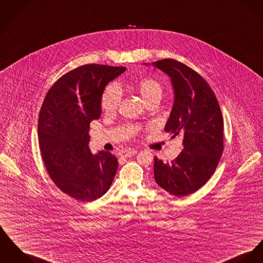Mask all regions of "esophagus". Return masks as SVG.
<instances>
[{"label":"esophagus","instance_id":"obj_1","mask_svg":"<svg viewBox=\"0 0 263 263\" xmlns=\"http://www.w3.org/2000/svg\"><path fill=\"white\" fill-rule=\"evenodd\" d=\"M138 152L137 151H135V149H129V151H122L121 153H120V156L122 157V158H130V157H133L134 155H136Z\"/></svg>","mask_w":263,"mask_h":263}]
</instances>
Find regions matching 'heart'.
Here are the masks:
<instances>
[{"label":"heart","instance_id":"obj_1","mask_svg":"<svg viewBox=\"0 0 263 263\" xmlns=\"http://www.w3.org/2000/svg\"><path fill=\"white\" fill-rule=\"evenodd\" d=\"M138 90L146 104L159 101L162 98V87L155 79H143L138 84ZM123 101V91L118 83L106 86L102 95V107L106 112L116 111Z\"/></svg>","mask_w":263,"mask_h":263}]
</instances>
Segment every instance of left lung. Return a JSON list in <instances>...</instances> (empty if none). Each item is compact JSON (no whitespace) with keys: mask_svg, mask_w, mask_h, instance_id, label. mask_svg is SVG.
Returning <instances> with one entry per match:
<instances>
[{"mask_svg":"<svg viewBox=\"0 0 263 263\" xmlns=\"http://www.w3.org/2000/svg\"><path fill=\"white\" fill-rule=\"evenodd\" d=\"M152 65L171 78L175 100L164 130L173 138L180 136L183 144L172 162L155 158V179L181 197L198 191L213 175L223 152V119L213 90L195 70L173 59Z\"/></svg>","mask_w":263,"mask_h":263,"instance_id":"8db88e82","label":"left lung"}]
</instances>
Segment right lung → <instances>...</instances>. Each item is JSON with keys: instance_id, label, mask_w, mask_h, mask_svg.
<instances>
[{"instance_id": "add662e5", "label": "right lung", "mask_w": 263, "mask_h": 263, "mask_svg": "<svg viewBox=\"0 0 263 263\" xmlns=\"http://www.w3.org/2000/svg\"><path fill=\"white\" fill-rule=\"evenodd\" d=\"M125 70L81 66L61 77L44 100L37 122L42 158L54 184L74 199L100 198L118 171V159L110 153H90L88 130L90 122L101 117L105 86Z\"/></svg>"}]
</instances>
